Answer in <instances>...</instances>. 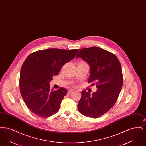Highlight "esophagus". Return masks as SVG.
<instances>
[{
	"mask_svg": "<svg viewBox=\"0 0 146 146\" xmlns=\"http://www.w3.org/2000/svg\"><path fill=\"white\" fill-rule=\"evenodd\" d=\"M73 91L74 90H69L68 91V92H67V95H69L70 93H72V92H73Z\"/></svg>",
	"mask_w": 146,
	"mask_h": 146,
	"instance_id": "34e87169",
	"label": "esophagus"
}]
</instances>
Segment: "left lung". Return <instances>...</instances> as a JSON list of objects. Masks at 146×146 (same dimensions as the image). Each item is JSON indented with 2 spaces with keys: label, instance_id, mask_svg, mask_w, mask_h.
Here are the masks:
<instances>
[{
  "label": "left lung",
  "instance_id": "8db88e82",
  "mask_svg": "<svg viewBox=\"0 0 146 146\" xmlns=\"http://www.w3.org/2000/svg\"><path fill=\"white\" fill-rule=\"evenodd\" d=\"M78 57L89 64L88 83L96 84L97 90L92 94L82 91L78 109L87 117L98 118L109 111L117 101L123 84L120 63L114 54L98 47L80 50L76 56Z\"/></svg>",
  "mask_w": 146,
  "mask_h": 146
}]
</instances>
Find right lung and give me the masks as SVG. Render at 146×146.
<instances>
[{
    "instance_id": "obj_1",
    "label": "right lung",
    "mask_w": 146,
    "mask_h": 146,
    "mask_svg": "<svg viewBox=\"0 0 146 146\" xmlns=\"http://www.w3.org/2000/svg\"><path fill=\"white\" fill-rule=\"evenodd\" d=\"M79 50H42L31 54L24 61L20 71V92L28 109L36 115L47 118L58 111L67 90L61 87L52 90L49 83Z\"/></svg>"
}]
</instances>
